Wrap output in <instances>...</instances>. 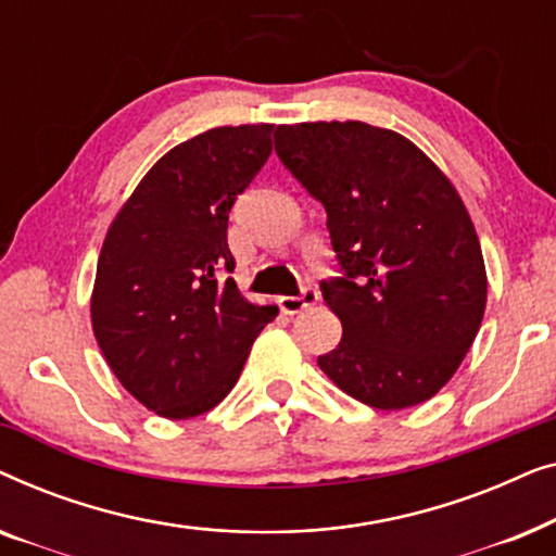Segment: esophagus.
<instances>
[{
    "label": "esophagus",
    "instance_id": "obj_1",
    "mask_svg": "<svg viewBox=\"0 0 556 556\" xmlns=\"http://www.w3.org/2000/svg\"><path fill=\"white\" fill-rule=\"evenodd\" d=\"M316 301H318L316 288H303L301 295H280L278 299L280 311H283V314H301L303 308L314 306Z\"/></svg>",
    "mask_w": 556,
    "mask_h": 556
}]
</instances>
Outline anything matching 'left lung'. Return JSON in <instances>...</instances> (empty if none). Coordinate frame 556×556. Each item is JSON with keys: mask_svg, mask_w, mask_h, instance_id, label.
Wrapping results in <instances>:
<instances>
[{"mask_svg": "<svg viewBox=\"0 0 556 556\" xmlns=\"http://www.w3.org/2000/svg\"><path fill=\"white\" fill-rule=\"evenodd\" d=\"M276 151L326 210L344 333L318 367L377 409L435 397L481 329L489 278L458 189L413 141L362 121L278 126Z\"/></svg>", "mask_w": 556, "mask_h": 556, "instance_id": "8db88e82", "label": "left lung"}]
</instances>
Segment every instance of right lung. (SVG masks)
I'll return each mask as SVG.
<instances>
[{"label":"right lung","mask_w":556,"mask_h":556,"mask_svg":"<svg viewBox=\"0 0 556 556\" xmlns=\"http://www.w3.org/2000/svg\"><path fill=\"white\" fill-rule=\"evenodd\" d=\"M273 151V124L217 126L159 159L98 255L90 324L118 382L169 420L210 413L278 306L227 278V212Z\"/></svg>","instance_id":"obj_1"}]
</instances>
